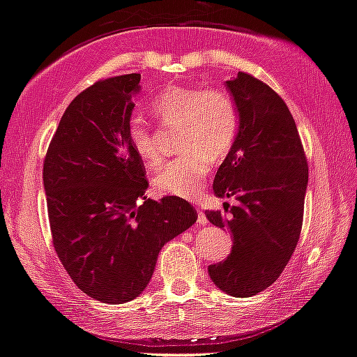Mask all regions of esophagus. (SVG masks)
I'll use <instances>...</instances> for the list:
<instances>
[{
	"label": "esophagus",
	"instance_id": "obj_1",
	"mask_svg": "<svg viewBox=\"0 0 357 357\" xmlns=\"http://www.w3.org/2000/svg\"><path fill=\"white\" fill-rule=\"evenodd\" d=\"M197 224L199 225H206L208 224V218H206V215L203 213V211H197Z\"/></svg>",
	"mask_w": 357,
	"mask_h": 357
}]
</instances>
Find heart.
<instances>
[{
  "label": "heart",
  "mask_w": 357,
  "mask_h": 357,
  "mask_svg": "<svg viewBox=\"0 0 357 357\" xmlns=\"http://www.w3.org/2000/svg\"><path fill=\"white\" fill-rule=\"evenodd\" d=\"M153 111L165 125H180V151L185 153L158 172L154 185L170 196L194 197L211 161H220L234 146L239 132L238 104L231 91L220 86H170L154 98ZM128 135L144 163L160 165L156 133L149 125L133 119Z\"/></svg>",
  "instance_id": "1"
}]
</instances>
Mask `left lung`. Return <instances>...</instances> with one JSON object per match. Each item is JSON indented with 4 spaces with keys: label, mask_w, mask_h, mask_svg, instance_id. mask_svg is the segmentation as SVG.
Returning a JSON list of instances; mask_svg holds the SVG:
<instances>
[{
    "label": "left lung",
    "mask_w": 357,
    "mask_h": 357,
    "mask_svg": "<svg viewBox=\"0 0 357 357\" xmlns=\"http://www.w3.org/2000/svg\"><path fill=\"white\" fill-rule=\"evenodd\" d=\"M225 84L238 104L239 132L215 175L213 192L234 196L238 206H231L229 217L210 210L204 215L217 227H227L234 245L227 259L208 266V274L222 291L245 298L271 287L294 255L309 168L283 98L246 73Z\"/></svg>",
    "instance_id": "left-lung-1"
}]
</instances>
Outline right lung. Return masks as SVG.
<instances>
[{
  "label": "right lung",
  "mask_w": 357,
  "mask_h": 357,
  "mask_svg": "<svg viewBox=\"0 0 357 357\" xmlns=\"http://www.w3.org/2000/svg\"><path fill=\"white\" fill-rule=\"evenodd\" d=\"M140 74L100 79L60 119L43 165L52 239L81 291L104 303L137 298L161 248L197 220L177 196L147 199L128 128Z\"/></svg>",
  "instance_id": "obj_1"
}]
</instances>
